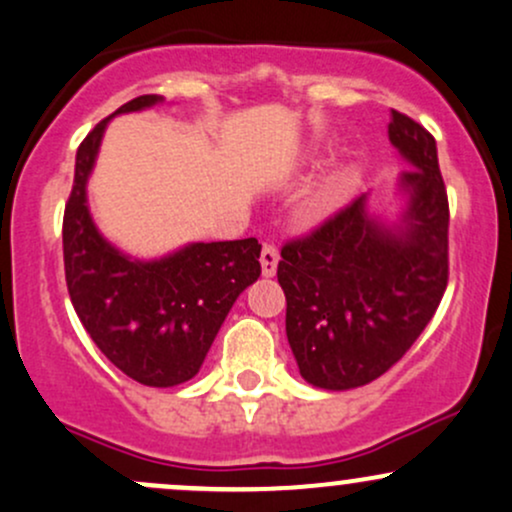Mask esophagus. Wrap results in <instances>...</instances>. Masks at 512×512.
Instances as JSON below:
<instances>
[{
  "label": "esophagus",
  "instance_id": "34e87169",
  "mask_svg": "<svg viewBox=\"0 0 512 512\" xmlns=\"http://www.w3.org/2000/svg\"><path fill=\"white\" fill-rule=\"evenodd\" d=\"M260 265H262V274H265V277H274V272H277V265H279V250H277V247L269 245V243L262 245Z\"/></svg>",
  "mask_w": 512,
  "mask_h": 512
}]
</instances>
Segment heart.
<instances>
[{"label":"heart","mask_w":512,"mask_h":512,"mask_svg":"<svg viewBox=\"0 0 512 512\" xmlns=\"http://www.w3.org/2000/svg\"><path fill=\"white\" fill-rule=\"evenodd\" d=\"M330 201H333V196H328V199H325V204H330Z\"/></svg>","instance_id":"heart-1"}]
</instances>
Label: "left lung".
<instances>
[{
    "mask_svg": "<svg viewBox=\"0 0 512 512\" xmlns=\"http://www.w3.org/2000/svg\"><path fill=\"white\" fill-rule=\"evenodd\" d=\"M389 138L413 165L401 174L411 192L403 228L372 221L359 196L282 245L286 338L301 376L318 389H355L389 372L447 289L449 201L435 138L396 109Z\"/></svg>",
    "mask_w": 512,
    "mask_h": 512,
    "instance_id": "1",
    "label": "left lung"
}]
</instances>
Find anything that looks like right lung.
Here are the masks:
<instances>
[{"instance_id": "right-lung-1", "label": "right lung", "mask_w": 512, "mask_h": 512, "mask_svg": "<svg viewBox=\"0 0 512 512\" xmlns=\"http://www.w3.org/2000/svg\"><path fill=\"white\" fill-rule=\"evenodd\" d=\"M160 97L143 94L116 114ZM77 148L75 182L63 216V260L70 301L89 338L111 364L145 386H177L204 364L218 328L240 291L257 282V238L194 243L157 262H136L114 250L87 211V184L106 123Z\"/></svg>"}]
</instances>
